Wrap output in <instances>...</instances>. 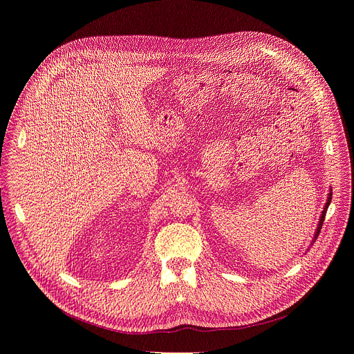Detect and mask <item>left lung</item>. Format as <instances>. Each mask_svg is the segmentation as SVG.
<instances>
[{"mask_svg": "<svg viewBox=\"0 0 354 354\" xmlns=\"http://www.w3.org/2000/svg\"><path fill=\"white\" fill-rule=\"evenodd\" d=\"M330 200H332V193H329V197H328V201H326V205H325V209H324V212H322V216H321V220H319V224H318V230H317L315 238L319 235V231H321V228H322V224H324V220H325L326 210H328V206H329V203H330Z\"/></svg>", "mask_w": 354, "mask_h": 354, "instance_id": "left-lung-1", "label": "left lung"}]
</instances>
